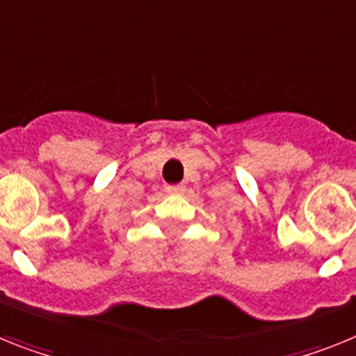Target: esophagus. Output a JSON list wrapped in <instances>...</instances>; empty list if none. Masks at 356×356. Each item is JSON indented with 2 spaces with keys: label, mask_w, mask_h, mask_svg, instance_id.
<instances>
[{
  "label": "esophagus",
  "mask_w": 356,
  "mask_h": 356,
  "mask_svg": "<svg viewBox=\"0 0 356 356\" xmlns=\"http://www.w3.org/2000/svg\"><path fill=\"white\" fill-rule=\"evenodd\" d=\"M184 191V185H165V193L168 194H181Z\"/></svg>",
  "instance_id": "obj_1"
}]
</instances>
